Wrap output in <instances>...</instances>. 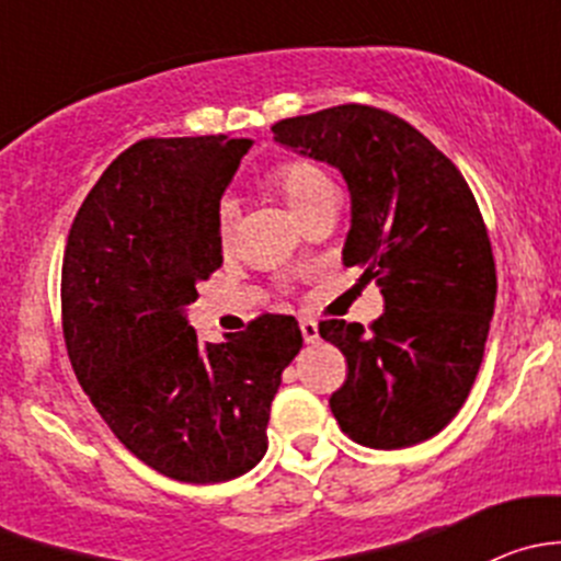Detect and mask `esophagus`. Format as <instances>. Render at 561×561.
I'll return each mask as SVG.
<instances>
[{
	"instance_id": "obj_1",
	"label": "esophagus",
	"mask_w": 561,
	"mask_h": 561,
	"mask_svg": "<svg viewBox=\"0 0 561 561\" xmlns=\"http://www.w3.org/2000/svg\"><path fill=\"white\" fill-rule=\"evenodd\" d=\"M301 336H304V342H317V339H320V328H317L314 320H307V317H304Z\"/></svg>"
}]
</instances>
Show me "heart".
<instances>
[{
	"mask_svg": "<svg viewBox=\"0 0 561 561\" xmlns=\"http://www.w3.org/2000/svg\"><path fill=\"white\" fill-rule=\"evenodd\" d=\"M271 184L276 186L282 197H285L287 206L301 217L312 203L320 201L325 192H333L331 179L314 165V162H285V165L276 168L271 173ZM233 230H236V203L233 201H222L217 208V233L219 241L225 247L233 241Z\"/></svg>",
	"mask_w": 561,
	"mask_h": 561,
	"instance_id": "obj_1",
	"label": "heart"
}]
</instances>
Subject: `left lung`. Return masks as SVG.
Wrapping results in <instances>:
<instances>
[{
    "label": "left lung",
    "instance_id": "left-lung-1",
    "mask_svg": "<svg viewBox=\"0 0 561 561\" xmlns=\"http://www.w3.org/2000/svg\"><path fill=\"white\" fill-rule=\"evenodd\" d=\"M276 144L339 168L353 201L344 265L377 279L386 312L322 320L347 358L331 396L366 448H410L443 432L472 390L496 298V268L472 190L426 135L371 105H336L271 127Z\"/></svg>",
    "mask_w": 561,
    "mask_h": 561
}]
</instances>
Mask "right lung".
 I'll list each match as a JSON object with an SVG mask.
<instances>
[{
  "instance_id": "1",
  "label": "right lung",
  "mask_w": 561,
  "mask_h": 561,
  "mask_svg": "<svg viewBox=\"0 0 561 561\" xmlns=\"http://www.w3.org/2000/svg\"><path fill=\"white\" fill-rule=\"evenodd\" d=\"M252 140L146 138L100 175L67 236L61 328L78 382L118 443L181 483H225L268 448L271 401L301 350L260 314L201 344L184 309L222 265L217 208Z\"/></svg>"
}]
</instances>
